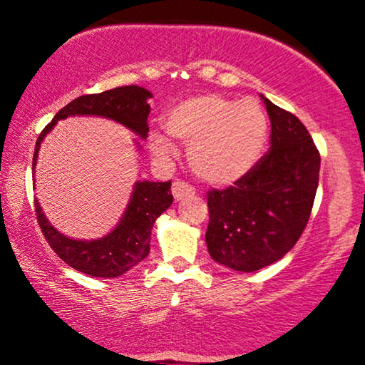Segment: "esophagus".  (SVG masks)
Listing matches in <instances>:
<instances>
[{"mask_svg": "<svg viewBox=\"0 0 365 365\" xmlns=\"http://www.w3.org/2000/svg\"><path fill=\"white\" fill-rule=\"evenodd\" d=\"M194 187L189 186L187 182L184 181H174L173 182V195H174V200H181L184 197H187V195H194Z\"/></svg>", "mask_w": 365, "mask_h": 365, "instance_id": "34e87169", "label": "esophagus"}]
</instances>
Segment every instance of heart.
I'll list each match as a JSON object with an SVG mask.
<instances>
[{
    "instance_id": "1",
    "label": "heart",
    "mask_w": 365,
    "mask_h": 365,
    "mask_svg": "<svg viewBox=\"0 0 365 365\" xmlns=\"http://www.w3.org/2000/svg\"><path fill=\"white\" fill-rule=\"evenodd\" d=\"M170 138L187 145V161L197 178L227 186L250 173L265 151L268 117L257 100L242 102L219 93L189 97L165 115ZM150 148L156 156L173 153L166 136L153 131Z\"/></svg>"
}]
</instances>
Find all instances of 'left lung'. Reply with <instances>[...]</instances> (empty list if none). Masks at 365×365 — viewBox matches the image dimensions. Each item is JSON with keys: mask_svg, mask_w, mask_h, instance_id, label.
Instances as JSON below:
<instances>
[{"mask_svg": "<svg viewBox=\"0 0 365 365\" xmlns=\"http://www.w3.org/2000/svg\"><path fill=\"white\" fill-rule=\"evenodd\" d=\"M270 151L227 189L207 192L209 255L237 272H257L292 250L308 224L321 156L306 126L262 95Z\"/></svg>", "mask_w": 365, "mask_h": 365, "instance_id": "1", "label": "left lung"}]
</instances>
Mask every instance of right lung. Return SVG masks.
Returning <instances> with one entry per match:
<instances>
[{"mask_svg":"<svg viewBox=\"0 0 365 365\" xmlns=\"http://www.w3.org/2000/svg\"><path fill=\"white\" fill-rule=\"evenodd\" d=\"M151 97V92L143 87L126 86L102 93L82 95L72 100L64 108H61L51 123L41 131L34 148L33 171L44 136L54 128L57 121L67 117L93 115V117L115 120L138 135L141 140H145L150 130L148 128V115H150L148 98ZM34 202L42 234L49 242L52 250L68 267L91 277L115 278L138 265L148 257L153 224L173 204V194L171 181L135 182L123 217L110 234L95 240H76L61 234L46 219L38 200Z\"/></svg>","mask_w":365,"mask_h":365,"instance_id":"1","label":"right lung"}]
</instances>
